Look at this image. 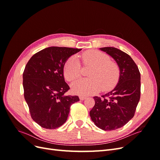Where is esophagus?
Here are the masks:
<instances>
[{
	"mask_svg": "<svg viewBox=\"0 0 160 160\" xmlns=\"http://www.w3.org/2000/svg\"><path fill=\"white\" fill-rule=\"evenodd\" d=\"M85 98H86L85 96H83V95H80V96H79V99H80L81 100H84Z\"/></svg>",
	"mask_w": 160,
	"mask_h": 160,
	"instance_id": "esophagus-1",
	"label": "esophagus"
}]
</instances>
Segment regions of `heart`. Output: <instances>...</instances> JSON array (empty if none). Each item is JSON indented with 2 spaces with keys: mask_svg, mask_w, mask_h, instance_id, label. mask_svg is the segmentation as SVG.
<instances>
[{
  "mask_svg": "<svg viewBox=\"0 0 160 160\" xmlns=\"http://www.w3.org/2000/svg\"><path fill=\"white\" fill-rule=\"evenodd\" d=\"M84 65L90 66L88 76L89 78L77 80L72 84L74 93L81 95H88L98 92L100 89L107 91L112 88L117 83L119 71L115 62L109 61V57L98 51H86L81 56ZM66 79L72 81L81 75V65L75 56L67 61L63 69Z\"/></svg>",
  "mask_w": 160,
  "mask_h": 160,
  "instance_id": "obj_1",
  "label": "heart"
}]
</instances>
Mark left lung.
Here are the masks:
<instances>
[{"label": "left lung", "instance_id": "1", "mask_svg": "<svg viewBox=\"0 0 160 160\" xmlns=\"http://www.w3.org/2000/svg\"><path fill=\"white\" fill-rule=\"evenodd\" d=\"M99 49L117 62L119 78L113 90L101 98L93 97L95 105L89 114L97 127L111 131L123 127L134 116L140 99L141 76L137 65L127 53L115 47Z\"/></svg>", "mask_w": 160, "mask_h": 160}]
</instances>
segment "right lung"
Here are the masks:
<instances>
[{
    "label": "right lung",
    "mask_w": 160,
    "mask_h": 160,
    "mask_svg": "<svg viewBox=\"0 0 160 160\" xmlns=\"http://www.w3.org/2000/svg\"><path fill=\"white\" fill-rule=\"evenodd\" d=\"M81 49L50 47L35 53L22 75L24 97L32 119L43 128L53 129L64 124L71 105L78 96L65 95L70 88L65 81L64 65Z\"/></svg>",
    "instance_id": "1"
}]
</instances>
